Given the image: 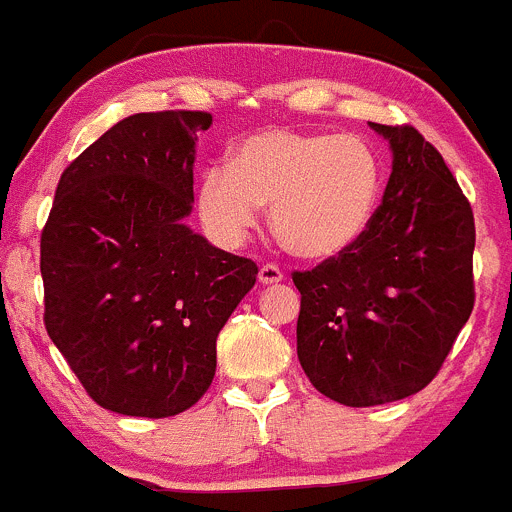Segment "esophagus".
<instances>
[{"label":"esophagus","mask_w":512,"mask_h":512,"mask_svg":"<svg viewBox=\"0 0 512 512\" xmlns=\"http://www.w3.org/2000/svg\"><path fill=\"white\" fill-rule=\"evenodd\" d=\"M257 278H260V285H278L283 283V270L275 265H262Z\"/></svg>","instance_id":"obj_1"}]
</instances>
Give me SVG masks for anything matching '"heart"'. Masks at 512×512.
<instances>
[{
	"label": "heart",
	"instance_id": "obj_1",
	"mask_svg": "<svg viewBox=\"0 0 512 512\" xmlns=\"http://www.w3.org/2000/svg\"><path fill=\"white\" fill-rule=\"evenodd\" d=\"M381 161L356 136L270 128L250 136L229 166H209L199 214L212 237L240 247L270 207L272 232L293 255L331 262L361 242L381 199Z\"/></svg>",
	"mask_w": 512,
	"mask_h": 512
}]
</instances>
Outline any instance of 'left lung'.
<instances>
[{"label":"left lung","instance_id":"8db88e82","mask_svg":"<svg viewBox=\"0 0 512 512\" xmlns=\"http://www.w3.org/2000/svg\"><path fill=\"white\" fill-rule=\"evenodd\" d=\"M371 128L391 148L374 222L346 255L293 275L300 366L346 407L422 391L475 305V219L455 176L417 128Z\"/></svg>","mask_w":512,"mask_h":512}]
</instances>
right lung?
I'll return each instance as SVG.
<instances>
[{
  "label": "right lung",
  "instance_id": "add662e5",
  "mask_svg": "<svg viewBox=\"0 0 512 512\" xmlns=\"http://www.w3.org/2000/svg\"><path fill=\"white\" fill-rule=\"evenodd\" d=\"M199 111L136 113L62 171L42 229L45 328L90 399L126 417L194 407L257 265L186 224Z\"/></svg>",
  "mask_w": 512,
  "mask_h": 512
}]
</instances>
